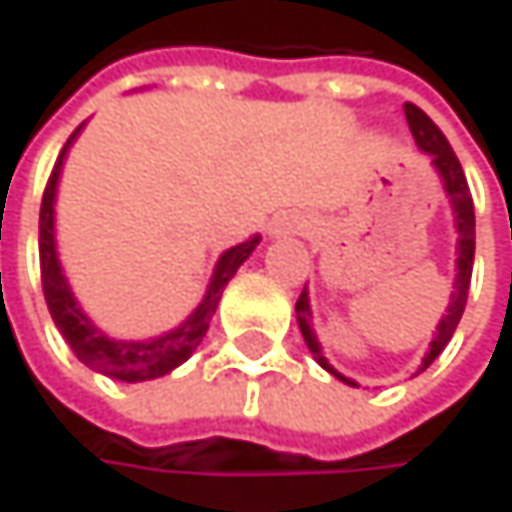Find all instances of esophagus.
<instances>
[{"mask_svg": "<svg viewBox=\"0 0 512 512\" xmlns=\"http://www.w3.org/2000/svg\"><path fill=\"white\" fill-rule=\"evenodd\" d=\"M304 217H295V214H283L271 223V235H298L304 229Z\"/></svg>", "mask_w": 512, "mask_h": 512, "instance_id": "34e87169", "label": "esophagus"}]
</instances>
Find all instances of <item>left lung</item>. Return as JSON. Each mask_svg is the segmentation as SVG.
Segmentation results:
<instances>
[{
	"mask_svg": "<svg viewBox=\"0 0 512 512\" xmlns=\"http://www.w3.org/2000/svg\"><path fill=\"white\" fill-rule=\"evenodd\" d=\"M405 122L411 128V136L417 142V148L423 154H429V166L435 169L438 181H441V190L450 202V214H453V229H456V265H453V292H450V301L444 307V316L438 319L435 325V334H432V343L420 361V367L414 370V376H420L441 352L444 346L450 343V337L456 334V325L465 313V301H468V286H471V268H474V202H471V193H468V181H465V172L450 148V142L444 139V133L435 128V122L414 104H405ZM295 319H298V328H301V337L307 343V349L313 352L316 364L322 370H328L334 379H340L349 387H361L355 379L343 376L340 370H334V364L325 358L322 352V343L316 337V328H313V307H310V292L304 286L298 304H295Z\"/></svg>",
	"mask_w": 512,
	"mask_h": 512,
	"instance_id": "obj_1",
	"label": "left lung"
}]
</instances>
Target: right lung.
<instances>
[{
	"label": "right lung",
	"instance_id": "1",
	"mask_svg": "<svg viewBox=\"0 0 512 512\" xmlns=\"http://www.w3.org/2000/svg\"><path fill=\"white\" fill-rule=\"evenodd\" d=\"M86 122L71 133V139L65 142L53 175L47 181L44 190V202H41V220H38V253H41V283H44V298H47V310L59 328V334L65 337V343L71 346V352L95 373L110 376L116 382H151L160 376H169L175 367H181L202 343L211 316L223 298L226 283L235 277V271L253 256V250L259 247L262 235H250L244 241H238L235 247L223 250L214 262L211 280L205 286L202 301L169 331H160L154 337H142V340H119L110 337L101 325H95V319L83 310V304L77 301L68 274L62 268L59 259V241H56V199H59V178L68 160L71 145L77 142V136L83 133Z\"/></svg>",
	"mask_w": 512,
	"mask_h": 512
}]
</instances>
